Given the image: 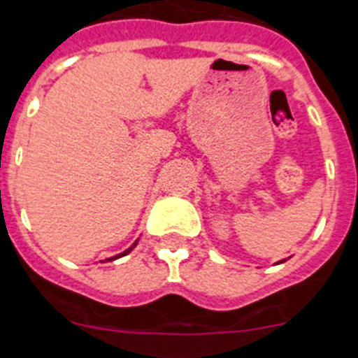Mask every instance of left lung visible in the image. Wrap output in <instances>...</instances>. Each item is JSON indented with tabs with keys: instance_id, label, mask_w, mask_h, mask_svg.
<instances>
[{
	"instance_id": "8db88e82",
	"label": "left lung",
	"mask_w": 358,
	"mask_h": 358,
	"mask_svg": "<svg viewBox=\"0 0 358 358\" xmlns=\"http://www.w3.org/2000/svg\"><path fill=\"white\" fill-rule=\"evenodd\" d=\"M280 262H285V260H280Z\"/></svg>"
}]
</instances>
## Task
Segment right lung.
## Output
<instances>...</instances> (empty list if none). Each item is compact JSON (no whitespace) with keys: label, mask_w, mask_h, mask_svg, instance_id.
Returning a JSON list of instances; mask_svg holds the SVG:
<instances>
[{"label":"right lung","mask_w":358,"mask_h":358,"mask_svg":"<svg viewBox=\"0 0 358 358\" xmlns=\"http://www.w3.org/2000/svg\"><path fill=\"white\" fill-rule=\"evenodd\" d=\"M135 246H137V241H135V243L131 244V248H128V250H124L123 253H119V255H115V257H110V259H107V260H115V259H119V257H124V255H128V253H130V251L134 250Z\"/></svg>","instance_id":"obj_1"}]
</instances>
